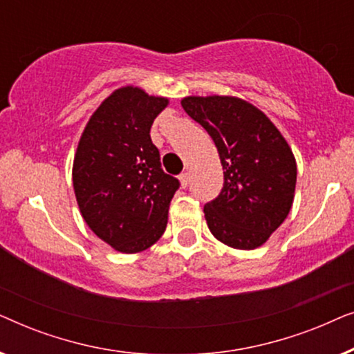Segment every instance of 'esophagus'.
I'll list each match as a JSON object with an SVG mask.
<instances>
[{"instance_id": "1", "label": "esophagus", "mask_w": 354, "mask_h": 354, "mask_svg": "<svg viewBox=\"0 0 354 354\" xmlns=\"http://www.w3.org/2000/svg\"><path fill=\"white\" fill-rule=\"evenodd\" d=\"M178 180H180L182 188H187L188 182H190V174H188V172H182L180 177H178Z\"/></svg>"}]
</instances>
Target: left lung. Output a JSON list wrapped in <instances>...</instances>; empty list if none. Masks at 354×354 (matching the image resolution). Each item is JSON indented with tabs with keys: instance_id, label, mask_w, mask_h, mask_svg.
<instances>
[{
	"instance_id": "left-lung-1",
	"label": "left lung",
	"mask_w": 354,
	"mask_h": 354,
	"mask_svg": "<svg viewBox=\"0 0 354 354\" xmlns=\"http://www.w3.org/2000/svg\"><path fill=\"white\" fill-rule=\"evenodd\" d=\"M182 108L209 133L224 169V187L205 206L211 234L227 246L254 250L287 219L297 161L263 111L236 96H187Z\"/></svg>"
}]
</instances>
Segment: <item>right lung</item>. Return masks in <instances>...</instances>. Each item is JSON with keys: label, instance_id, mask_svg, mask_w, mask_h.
<instances>
[{"label": "right lung", "instance_id": "obj_1", "mask_svg": "<svg viewBox=\"0 0 354 354\" xmlns=\"http://www.w3.org/2000/svg\"><path fill=\"white\" fill-rule=\"evenodd\" d=\"M167 98L138 86L113 91L91 114L79 140L72 183L80 214L96 236L120 253L161 239L180 183L161 169L149 137Z\"/></svg>", "mask_w": 354, "mask_h": 354}]
</instances>
